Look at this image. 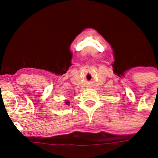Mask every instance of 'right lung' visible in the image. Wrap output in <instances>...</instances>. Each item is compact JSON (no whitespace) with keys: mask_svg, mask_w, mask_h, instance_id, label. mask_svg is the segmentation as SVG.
Wrapping results in <instances>:
<instances>
[{"mask_svg":"<svg viewBox=\"0 0 158 158\" xmlns=\"http://www.w3.org/2000/svg\"><path fill=\"white\" fill-rule=\"evenodd\" d=\"M65 105H69V104H70V102L68 101V100H65Z\"/></svg>","mask_w":158,"mask_h":158,"instance_id":"right-lung-1","label":"right lung"}]
</instances>
